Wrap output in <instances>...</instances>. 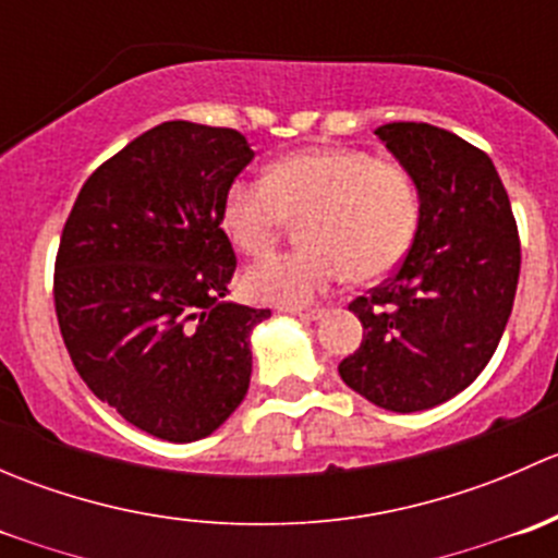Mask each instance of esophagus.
I'll use <instances>...</instances> for the list:
<instances>
[{"label":"esophagus","instance_id":"34e87169","mask_svg":"<svg viewBox=\"0 0 558 558\" xmlns=\"http://www.w3.org/2000/svg\"><path fill=\"white\" fill-rule=\"evenodd\" d=\"M280 313H289L294 315V318H302V320H318L324 311L320 307H313V311H305V307H280Z\"/></svg>","mask_w":558,"mask_h":558}]
</instances>
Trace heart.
<instances>
[{"label":"heart","instance_id":"b5f03b06","mask_svg":"<svg viewBox=\"0 0 558 558\" xmlns=\"http://www.w3.org/2000/svg\"><path fill=\"white\" fill-rule=\"evenodd\" d=\"M300 218L305 245L253 264L243 278L251 300L302 307L348 272L362 283L384 278L413 245L421 199L402 167L353 148L296 150L223 196V232L247 256L269 251Z\"/></svg>","mask_w":558,"mask_h":558}]
</instances>
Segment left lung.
<instances>
[{"label":"left lung","instance_id":"8db88e82","mask_svg":"<svg viewBox=\"0 0 558 558\" xmlns=\"http://www.w3.org/2000/svg\"><path fill=\"white\" fill-rule=\"evenodd\" d=\"M418 189L421 221L391 278L356 296L364 340L340 378L393 413L464 391L497 351L513 311L521 243L492 159L432 123L375 129Z\"/></svg>","mask_w":558,"mask_h":558}]
</instances>
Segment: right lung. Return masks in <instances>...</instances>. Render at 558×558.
Instances as JSON below:
<instances>
[{
	"instance_id": "right-lung-1",
	"label": "right lung",
	"mask_w": 558,
	"mask_h": 558,
	"mask_svg": "<svg viewBox=\"0 0 558 558\" xmlns=\"http://www.w3.org/2000/svg\"><path fill=\"white\" fill-rule=\"evenodd\" d=\"M234 129L167 121L83 183L56 253L53 302L77 375L137 429L170 442L213 435L251 384V329L223 196L251 165Z\"/></svg>"
}]
</instances>
